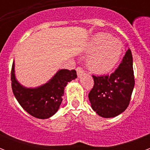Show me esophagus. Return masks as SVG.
<instances>
[{"label": "esophagus", "instance_id": "1", "mask_svg": "<svg viewBox=\"0 0 150 150\" xmlns=\"http://www.w3.org/2000/svg\"><path fill=\"white\" fill-rule=\"evenodd\" d=\"M76 71H77V75H78L79 77H80V76L84 73L83 70L81 67H77V68H76Z\"/></svg>", "mask_w": 150, "mask_h": 150}]
</instances>
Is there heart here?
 I'll use <instances>...</instances> for the list:
<instances>
[{"instance_id": "1", "label": "heart", "mask_w": 150, "mask_h": 150, "mask_svg": "<svg viewBox=\"0 0 150 150\" xmlns=\"http://www.w3.org/2000/svg\"><path fill=\"white\" fill-rule=\"evenodd\" d=\"M122 43L107 33L100 32L90 38L86 48L90 53L87 59L88 69L96 74L111 71L122 54Z\"/></svg>"}]
</instances>
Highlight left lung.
<instances>
[{
    "label": "left lung",
    "instance_id": "1",
    "mask_svg": "<svg viewBox=\"0 0 150 150\" xmlns=\"http://www.w3.org/2000/svg\"><path fill=\"white\" fill-rule=\"evenodd\" d=\"M92 77L94 86L88 94L92 109L104 118L115 117L125 111L135 84L130 49L112 74Z\"/></svg>",
    "mask_w": 150,
    "mask_h": 150
}]
</instances>
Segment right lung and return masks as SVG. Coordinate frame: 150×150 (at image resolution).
Segmentation results:
<instances>
[{"label":"right lung","instance_id":"1","mask_svg":"<svg viewBox=\"0 0 150 150\" xmlns=\"http://www.w3.org/2000/svg\"><path fill=\"white\" fill-rule=\"evenodd\" d=\"M14 62L11 71L12 89L23 109L38 119H48L59 110L69 82L77 78L75 70H59L49 81L37 87L26 88L21 85L15 76Z\"/></svg>","mask_w":150,"mask_h":150}]
</instances>
